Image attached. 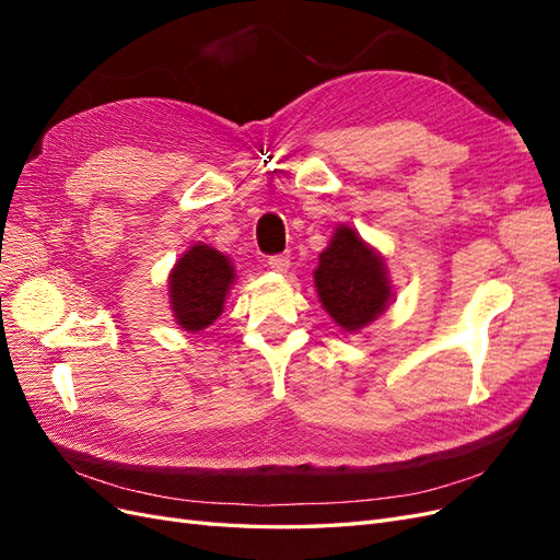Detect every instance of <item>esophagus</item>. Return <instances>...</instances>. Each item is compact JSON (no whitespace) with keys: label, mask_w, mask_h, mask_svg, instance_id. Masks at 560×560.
<instances>
[{"label":"esophagus","mask_w":560,"mask_h":560,"mask_svg":"<svg viewBox=\"0 0 560 560\" xmlns=\"http://www.w3.org/2000/svg\"><path fill=\"white\" fill-rule=\"evenodd\" d=\"M268 268L284 273V270L290 268V254H273V257H268Z\"/></svg>","instance_id":"34e87169"}]
</instances>
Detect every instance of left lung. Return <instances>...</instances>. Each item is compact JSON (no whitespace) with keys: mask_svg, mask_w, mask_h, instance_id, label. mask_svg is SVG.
I'll list each match as a JSON object with an SVG mask.
<instances>
[{"mask_svg":"<svg viewBox=\"0 0 560 560\" xmlns=\"http://www.w3.org/2000/svg\"><path fill=\"white\" fill-rule=\"evenodd\" d=\"M317 296L338 327L360 331L374 322L393 299L381 254L350 226H338L315 268Z\"/></svg>","mask_w":560,"mask_h":560,"instance_id":"1","label":"left lung"}]
</instances>
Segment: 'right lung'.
I'll return each mask as SVG.
<instances>
[{
    "label": "right lung",
    "instance_id": "right-lung-1",
    "mask_svg": "<svg viewBox=\"0 0 560 560\" xmlns=\"http://www.w3.org/2000/svg\"><path fill=\"white\" fill-rule=\"evenodd\" d=\"M235 280L226 254L210 245L186 249L171 270V306L184 331H202L222 315L224 301Z\"/></svg>",
    "mask_w": 560,
    "mask_h": 560
}]
</instances>
